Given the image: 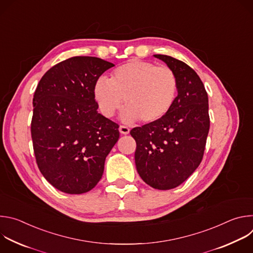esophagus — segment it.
<instances>
[{"label": "esophagus", "instance_id": "1", "mask_svg": "<svg viewBox=\"0 0 253 253\" xmlns=\"http://www.w3.org/2000/svg\"><path fill=\"white\" fill-rule=\"evenodd\" d=\"M119 132H120L122 135H127V134H129L130 129H129L128 127H126V126H120V127H119Z\"/></svg>", "mask_w": 253, "mask_h": 253}]
</instances>
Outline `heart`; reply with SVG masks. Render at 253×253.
<instances>
[{
  "instance_id": "heart-1",
  "label": "heart",
  "mask_w": 253,
  "mask_h": 253,
  "mask_svg": "<svg viewBox=\"0 0 253 253\" xmlns=\"http://www.w3.org/2000/svg\"><path fill=\"white\" fill-rule=\"evenodd\" d=\"M178 90L174 72L167 66L142 60H131L116 68L110 81L99 78L93 89L100 112L111 118L126 105L122 120L132 123L141 119L154 123L162 119L172 108Z\"/></svg>"
}]
</instances>
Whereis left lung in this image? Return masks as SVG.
<instances>
[{
	"instance_id": "obj_1",
	"label": "left lung",
	"mask_w": 253,
	"mask_h": 253,
	"mask_svg": "<svg viewBox=\"0 0 253 253\" xmlns=\"http://www.w3.org/2000/svg\"><path fill=\"white\" fill-rule=\"evenodd\" d=\"M176 75L177 97L159 121L130 132L135 139V164L151 187L169 190L182 184L199 166L209 131L208 96L196 72L167 55H154Z\"/></svg>"
}]
</instances>
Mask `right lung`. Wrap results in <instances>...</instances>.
Masks as SVG:
<instances>
[{"instance_id":"add662e5","label":"right lung","mask_w":253,"mask_h":253,"mask_svg":"<svg viewBox=\"0 0 253 253\" xmlns=\"http://www.w3.org/2000/svg\"><path fill=\"white\" fill-rule=\"evenodd\" d=\"M113 63L73 57L52 67L33 98L31 133L38 167L68 194H82L100 181L119 138V126L98 113L94 85Z\"/></svg>"}]
</instances>
